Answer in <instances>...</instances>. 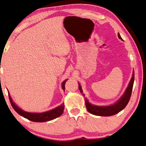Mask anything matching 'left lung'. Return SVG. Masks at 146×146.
Here are the masks:
<instances>
[{"label":"left lung","mask_w":146,"mask_h":146,"mask_svg":"<svg viewBox=\"0 0 146 146\" xmlns=\"http://www.w3.org/2000/svg\"><path fill=\"white\" fill-rule=\"evenodd\" d=\"M118 36L120 39H122L120 35L118 33ZM134 80H135V73L133 72V77L131 78V82L128 85V87L126 89L124 94L121 96V98L117 102L116 104H114L113 106H106V107H100V106H92L88 102L87 100H85V106L86 108H87V111L89 112L90 113L96 116H109L112 115H114L119 112L125 108L127 106V104L129 101L131 93H132L133 90V87L134 83ZM79 89H80L81 92H83V90L82 89L80 85H79ZM84 95V94H83Z\"/></svg>","instance_id":"8db88e82"}]
</instances>
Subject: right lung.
I'll use <instances>...</instances> for the list:
<instances>
[{"instance_id": "1", "label": "right lung", "mask_w": 146, "mask_h": 146, "mask_svg": "<svg viewBox=\"0 0 146 146\" xmlns=\"http://www.w3.org/2000/svg\"><path fill=\"white\" fill-rule=\"evenodd\" d=\"M67 80H64L62 83V88L64 90V84ZM9 96V100L10 102V104L11 106L13 108V109L21 116H22L24 118H25L28 120L30 121H35V122H44V121H48L57 118V117L60 116L63 113L64 111V104H61L60 106L56 107L54 109H52L51 111L44 112V113H28V112H25L21 109L19 107H18L13 102L11 98L10 95L8 94Z\"/></svg>"}]
</instances>
